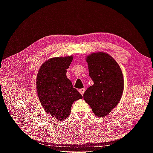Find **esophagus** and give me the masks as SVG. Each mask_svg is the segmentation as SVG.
I'll return each mask as SVG.
<instances>
[{
  "instance_id": "esophagus-1",
  "label": "esophagus",
  "mask_w": 153,
  "mask_h": 153,
  "mask_svg": "<svg viewBox=\"0 0 153 153\" xmlns=\"http://www.w3.org/2000/svg\"><path fill=\"white\" fill-rule=\"evenodd\" d=\"M79 91V92L82 94V95H83V93H84V92H85V88H83V89H79L78 90Z\"/></svg>"
}]
</instances>
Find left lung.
I'll list each match as a JSON object with an SVG mask.
<instances>
[{
    "instance_id": "1",
    "label": "left lung",
    "mask_w": 153,
    "mask_h": 153,
    "mask_svg": "<svg viewBox=\"0 0 153 153\" xmlns=\"http://www.w3.org/2000/svg\"><path fill=\"white\" fill-rule=\"evenodd\" d=\"M89 74L94 84L83 94V99L99 117L106 116L120 102L123 91V77L118 64L102 52L87 56Z\"/></svg>"
}]
</instances>
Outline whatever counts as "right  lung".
Masks as SVG:
<instances>
[{
    "instance_id": "add662e5",
    "label": "right lung",
    "mask_w": 153,
    "mask_h": 153,
    "mask_svg": "<svg viewBox=\"0 0 153 153\" xmlns=\"http://www.w3.org/2000/svg\"><path fill=\"white\" fill-rule=\"evenodd\" d=\"M72 60V56L50 58L42 64L37 74L39 99L45 111L58 121L68 118L73 102L82 99L66 76Z\"/></svg>"
}]
</instances>
